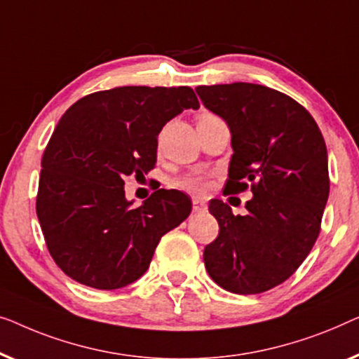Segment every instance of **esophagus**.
<instances>
[{
    "instance_id": "1",
    "label": "esophagus",
    "mask_w": 359,
    "mask_h": 359,
    "mask_svg": "<svg viewBox=\"0 0 359 359\" xmlns=\"http://www.w3.org/2000/svg\"><path fill=\"white\" fill-rule=\"evenodd\" d=\"M191 205H194V211H201V210H205V206H206L205 200H201V198H194L191 200Z\"/></svg>"
}]
</instances>
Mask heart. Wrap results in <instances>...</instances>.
<instances>
[{"label": "heart", "instance_id": "b5f03b06", "mask_svg": "<svg viewBox=\"0 0 359 359\" xmlns=\"http://www.w3.org/2000/svg\"><path fill=\"white\" fill-rule=\"evenodd\" d=\"M180 189L185 190H194V191H203L206 189V182L201 177H196V175H187V177L180 179L177 182Z\"/></svg>", "mask_w": 359, "mask_h": 359}]
</instances>
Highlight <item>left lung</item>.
I'll return each mask as SVG.
<instances>
[{
    "instance_id": "8db88e82",
    "label": "left lung",
    "mask_w": 359,
    "mask_h": 359,
    "mask_svg": "<svg viewBox=\"0 0 359 359\" xmlns=\"http://www.w3.org/2000/svg\"><path fill=\"white\" fill-rule=\"evenodd\" d=\"M201 102L231 130L232 154L224 194L249 189V213L232 215L210 201L219 234L203 260L216 285L259 294L286 281L309 255L320 232L330 190L324 136L311 114L266 86H198Z\"/></svg>"
}]
</instances>
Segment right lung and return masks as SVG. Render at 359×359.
Wrapping results in <instances>:
<instances>
[{
	"label": "right lung",
	"instance_id": "right-lung-1",
	"mask_svg": "<svg viewBox=\"0 0 359 359\" xmlns=\"http://www.w3.org/2000/svg\"><path fill=\"white\" fill-rule=\"evenodd\" d=\"M194 89L123 86L73 104L42 156L37 218L48 252L69 278L117 290L143 276L161 237L189 218L179 190L154 191L138 208L125 198V177L156 164L158 135L185 109Z\"/></svg>",
	"mask_w": 359,
	"mask_h": 359
}]
</instances>
